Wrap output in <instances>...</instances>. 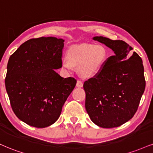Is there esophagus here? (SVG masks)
Masks as SVG:
<instances>
[{"label":"esophagus","instance_id":"1","mask_svg":"<svg viewBox=\"0 0 153 153\" xmlns=\"http://www.w3.org/2000/svg\"><path fill=\"white\" fill-rule=\"evenodd\" d=\"M76 86H77V87H78V88H82V86H83V83H82V82L81 81V80H77Z\"/></svg>","mask_w":153,"mask_h":153}]
</instances>
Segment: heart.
Returning <instances> with one entry per match:
<instances>
[{
	"mask_svg": "<svg viewBox=\"0 0 153 153\" xmlns=\"http://www.w3.org/2000/svg\"><path fill=\"white\" fill-rule=\"evenodd\" d=\"M67 60H62L61 65L64 69L71 71L72 66L78 67L82 76H94L98 73L108 58L105 48L101 45L83 44L74 45L68 50Z\"/></svg>",
	"mask_w": 153,
	"mask_h": 153,
	"instance_id": "obj_1",
	"label": "heart"
}]
</instances>
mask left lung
<instances>
[{"mask_svg": "<svg viewBox=\"0 0 153 153\" xmlns=\"http://www.w3.org/2000/svg\"><path fill=\"white\" fill-rule=\"evenodd\" d=\"M93 39L113 50L101 71L83 84L85 109L95 125L103 128L122 126L134 116L145 91L143 60L123 40L102 36Z\"/></svg>", "mask_w": 153, "mask_h": 153, "instance_id": "8db88e82", "label": "left lung"}]
</instances>
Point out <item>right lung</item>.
<instances>
[{"instance_id": "1", "label": "right lung", "mask_w": 153, "mask_h": 153, "mask_svg": "<svg viewBox=\"0 0 153 153\" xmlns=\"http://www.w3.org/2000/svg\"><path fill=\"white\" fill-rule=\"evenodd\" d=\"M64 40L41 37L27 40L10 56L5 89L16 115L23 122L43 128L56 122L76 85L75 78H62Z\"/></svg>"}]
</instances>
